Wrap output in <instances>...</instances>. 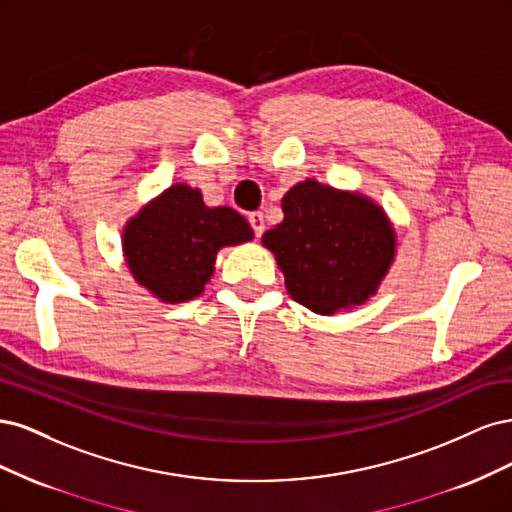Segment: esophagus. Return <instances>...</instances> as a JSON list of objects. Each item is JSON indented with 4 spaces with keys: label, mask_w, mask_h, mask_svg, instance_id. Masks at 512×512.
Segmentation results:
<instances>
[{
    "label": "esophagus",
    "mask_w": 512,
    "mask_h": 512,
    "mask_svg": "<svg viewBox=\"0 0 512 512\" xmlns=\"http://www.w3.org/2000/svg\"><path fill=\"white\" fill-rule=\"evenodd\" d=\"M250 226H252L256 237H262V232H265V215H262L260 211L250 213Z\"/></svg>",
    "instance_id": "obj_1"
}]
</instances>
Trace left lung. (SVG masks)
Instances as JSON below:
<instances>
[{
  "mask_svg": "<svg viewBox=\"0 0 512 512\" xmlns=\"http://www.w3.org/2000/svg\"><path fill=\"white\" fill-rule=\"evenodd\" d=\"M284 220L262 235L290 297L320 316L363 305L395 260L397 235L374 200L305 179L284 194Z\"/></svg>",
  "mask_w": 512,
  "mask_h": 512,
  "instance_id": "8db88e82",
  "label": "left lung"
}]
</instances>
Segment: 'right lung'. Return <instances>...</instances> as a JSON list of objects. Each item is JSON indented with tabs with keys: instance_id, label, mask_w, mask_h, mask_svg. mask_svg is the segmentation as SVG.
<instances>
[{
	"instance_id": "add662e5",
	"label": "right lung",
	"mask_w": 512,
	"mask_h": 512,
	"mask_svg": "<svg viewBox=\"0 0 512 512\" xmlns=\"http://www.w3.org/2000/svg\"><path fill=\"white\" fill-rule=\"evenodd\" d=\"M254 239V230L230 207H207L203 194L175 183L123 226V258L138 286L162 303H185L205 290L215 256Z\"/></svg>"
}]
</instances>
